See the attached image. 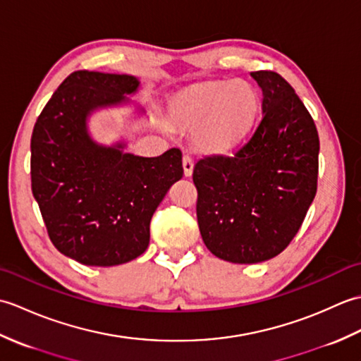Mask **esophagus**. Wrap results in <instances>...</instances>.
<instances>
[{
    "label": "esophagus",
    "mask_w": 361,
    "mask_h": 361,
    "mask_svg": "<svg viewBox=\"0 0 361 361\" xmlns=\"http://www.w3.org/2000/svg\"><path fill=\"white\" fill-rule=\"evenodd\" d=\"M183 169H185V175H186V176L192 175V171H194V159L190 158L189 155L183 157Z\"/></svg>",
    "instance_id": "34e87169"
}]
</instances>
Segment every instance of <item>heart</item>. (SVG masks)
Masks as SVG:
<instances>
[{
  "mask_svg": "<svg viewBox=\"0 0 361 361\" xmlns=\"http://www.w3.org/2000/svg\"><path fill=\"white\" fill-rule=\"evenodd\" d=\"M175 116L197 128V142L209 152H226L247 136L256 122L259 94L245 80L214 82L181 97Z\"/></svg>",
  "mask_w": 361,
  "mask_h": 361,
  "instance_id": "obj_1",
  "label": "heart"
}]
</instances>
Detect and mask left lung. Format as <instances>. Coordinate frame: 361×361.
I'll list each match as a JSON object with an SVG mask.
<instances>
[{"instance_id":"obj_1","label":"left lung","mask_w":361,"mask_h":361,"mask_svg":"<svg viewBox=\"0 0 361 361\" xmlns=\"http://www.w3.org/2000/svg\"><path fill=\"white\" fill-rule=\"evenodd\" d=\"M262 119L233 155L197 161V220L214 256L257 264L278 256L301 228L317 194V126L290 83L255 71Z\"/></svg>"}]
</instances>
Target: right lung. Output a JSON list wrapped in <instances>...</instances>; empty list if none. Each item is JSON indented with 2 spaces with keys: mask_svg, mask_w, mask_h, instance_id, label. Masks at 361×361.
<instances>
[{
  "mask_svg": "<svg viewBox=\"0 0 361 361\" xmlns=\"http://www.w3.org/2000/svg\"><path fill=\"white\" fill-rule=\"evenodd\" d=\"M140 80L74 71L38 116L30 137V183L51 242L83 265L111 267L147 250L150 220L183 176L180 149L155 158L91 140L87 118L126 101Z\"/></svg>",
  "mask_w": 361,
  "mask_h": 361,
  "instance_id": "obj_1",
  "label": "right lung"
}]
</instances>
